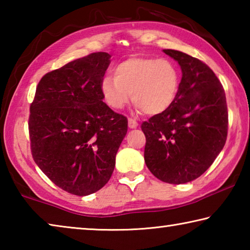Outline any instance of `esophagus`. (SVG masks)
Returning <instances> with one entry per match:
<instances>
[{
    "instance_id": "1",
    "label": "esophagus",
    "mask_w": 250,
    "mask_h": 250,
    "mask_svg": "<svg viewBox=\"0 0 250 250\" xmlns=\"http://www.w3.org/2000/svg\"><path fill=\"white\" fill-rule=\"evenodd\" d=\"M128 125H129V128L130 129H137L138 128V122L135 121V120H133L132 118H129Z\"/></svg>"
}]
</instances>
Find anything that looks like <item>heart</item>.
Returning <instances> with one entry per match:
<instances>
[{
  "label": "heart",
  "mask_w": 250,
  "mask_h": 250,
  "mask_svg": "<svg viewBox=\"0 0 250 250\" xmlns=\"http://www.w3.org/2000/svg\"><path fill=\"white\" fill-rule=\"evenodd\" d=\"M113 75L101 79L100 92L115 110L124 109L132 98L138 111L161 115L173 104L180 90V71L168 59L131 57L115 67Z\"/></svg>",
  "instance_id": "obj_1"
}]
</instances>
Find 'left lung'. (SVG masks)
Segmentation results:
<instances>
[{
    "instance_id": "left-lung-1",
    "label": "left lung",
    "mask_w": 250,
    "mask_h": 250,
    "mask_svg": "<svg viewBox=\"0 0 250 250\" xmlns=\"http://www.w3.org/2000/svg\"><path fill=\"white\" fill-rule=\"evenodd\" d=\"M163 52L179 62L182 79L171 107L141 125L145 161L159 180L183 184L201 176L225 146L226 97L216 75L200 59L174 49Z\"/></svg>"
}]
</instances>
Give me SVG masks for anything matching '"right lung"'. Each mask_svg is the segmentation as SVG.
I'll list each match as a JSON object with an SVG mask.
<instances>
[{"label":"right lung","instance_id":"1","mask_svg":"<svg viewBox=\"0 0 250 250\" xmlns=\"http://www.w3.org/2000/svg\"><path fill=\"white\" fill-rule=\"evenodd\" d=\"M108 53H92L46 74L28 120L33 159L58 188L86 196L107 184L128 120L103 101Z\"/></svg>","mask_w":250,"mask_h":250}]
</instances>
